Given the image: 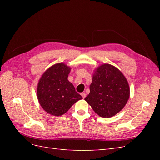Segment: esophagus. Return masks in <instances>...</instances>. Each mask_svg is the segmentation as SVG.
<instances>
[{
    "label": "esophagus",
    "instance_id": "obj_1",
    "mask_svg": "<svg viewBox=\"0 0 160 160\" xmlns=\"http://www.w3.org/2000/svg\"><path fill=\"white\" fill-rule=\"evenodd\" d=\"M81 95L82 96V98H83V99L85 98V97H86V94H85V93H81Z\"/></svg>",
    "mask_w": 160,
    "mask_h": 160
}]
</instances>
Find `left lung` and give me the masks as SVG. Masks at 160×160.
<instances>
[{
    "label": "left lung",
    "mask_w": 160,
    "mask_h": 160,
    "mask_svg": "<svg viewBox=\"0 0 160 160\" xmlns=\"http://www.w3.org/2000/svg\"><path fill=\"white\" fill-rule=\"evenodd\" d=\"M89 89L85 100L101 118H111L118 113L129 98L128 80L117 67L108 63L95 69Z\"/></svg>",
    "instance_id": "1"
}]
</instances>
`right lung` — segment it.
Here are the masks:
<instances>
[{
	"label": "right lung",
	"instance_id": "right-lung-1",
	"mask_svg": "<svg viewBox=\"0 0 160 160\" xmlns=\"http://www.w3.org/2000/svg\"><path fill=\"white\" fill-rule=\"evenodd\" d=\"M71 69L63 62H58L43 72L38 81V101L42 108L50 115H63L77 101L83 99L67 79Z\"/></svg>",
	"mask_w": 160,
	"mask_h": 160
}]
</instances>
